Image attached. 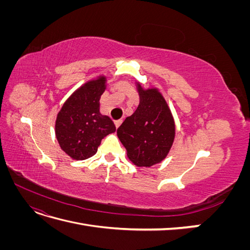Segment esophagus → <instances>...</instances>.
I'll return each instance as SVG.
<instances>
[{
    "label": "esophagus",
    "instance_id": "1",
    "mask_svg": "<svg viewBox=\"0 0 250 250\" xmlns=\"http://www.w3.org/2000/svg\"><path fill=\"white\" fill-rule=\"evenodd\" d=\"M121 124H122V120H117V121H115V125H116L117 128H118Z\"/></svg>",
    "mask_w": 250,
    "mask_h": 250
}]
</instances>
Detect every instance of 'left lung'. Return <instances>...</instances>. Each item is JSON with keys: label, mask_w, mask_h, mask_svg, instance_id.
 Wrapping results in <instances>:
<instances>
[{"label": "left lung", "mask_w": 250, "mask_h": 250, "mask_svg": "<svg viewBox=\"0 0 250 250\" xmlns=\"http://www.w3.org/2000/svg\"><path fill=\"white\" fill-rule=\"evenodd\" d=\"M137 87L139 106L125 119L117 134L135 166L151 167L168 155L175 138V123L158 89H144L139 82Z\"/></svg>", "instance_id": "8db88e82"}]
</instances>
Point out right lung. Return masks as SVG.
I'll list each match as a JSON object with an SVG mask.
<instances>
[{
	"mask_svg": "<svg viewBox=\"0 0 250 250\" xmlns=\"http://www.w3.org/2000/svg\"><path fill=\"white\" fill-rule=\"evenodd\" d=\"M100 76L80 86L58 112L55 134L59 146L73 160L83 161L96 154L101 141L116 131L111 119L100 112V98L106 88Z\"/></svg>",
	"mask_w": 250,
	"mask_h": 250,
	"instance_id": "1",
	"label": "right lung"
}]
</instances>
